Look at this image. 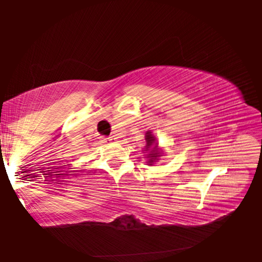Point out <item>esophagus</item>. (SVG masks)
Masks as SVG:
<instances>
[{"mask_svg":"<svg viewBox=\"0 0 262 262\" xmlns=\"http://www.w3.org/2000/svg\"><path fill=\"white\" fill-rule=\"evenodd\" d=\"M114 139H116L114 137H108L106 139H103V143H112V141H114Z\"/></svg>","mask_w":262,"mask_h":262,"instance_id":"34e87169","label":"esophagus"}]
</instances>
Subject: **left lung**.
I'll return each instance as SVG.
<instances>
[{"label": "left lung", "mask_w": 262, "mask_h": 262, "mask_svg": "<svg viewBox=\"0 0 262 262\" xmlns=\"http://www.w3.org/2000/svg\"><path fill=\"white\" fill-rule=\"evenodd\" d=\"M145 140H146L145 151H149V154L146 155V158L149 159V160H148L149 165H152L156 160H158L159 158H160L161 152L159 151L158 143H156L155 137L151 134V132H148V133H146Z\"/></svg>", "instance_id": "left-lung-1"}]
</instances>
